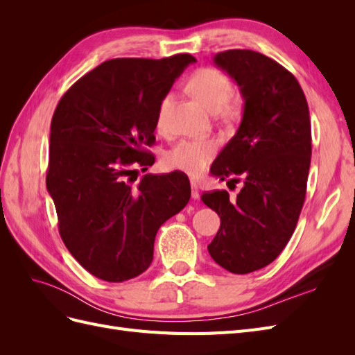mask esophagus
<instances>
[{
	"instance_id": "34e87169",
	"label": "esophagus",
	"mask_w": 355,
	"mask_h": 355,
	"mask_svg": "<svg viewBox=\"0 0 355 355\" xmlns=\"http://www.w3.org/2000/svg\"><path fill=\"white\" fill-rule=\"evenodd\" d=\"M191 189H192V192H191L192 198L198 200L200 198V187L196 184V182H191Z\"/></svg>"
}]
</instances>
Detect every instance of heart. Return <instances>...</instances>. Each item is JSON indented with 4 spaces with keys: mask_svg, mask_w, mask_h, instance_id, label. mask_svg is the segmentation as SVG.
Returning a JSON list of instances; mask_svg holds the SVG:
<instances>
[{
    "mask_svg": "<svg viewBox=\"0 0 355 355\" xmlns=\"http://www.w3.org/2000/svg\"><path fill=\"white\" fill-rule=\"evenodd\" d=\"M188 90L206 106L211 114L231 112L228 105L234 96V85L228 75L214 68H202L188 81ZM171 94L161 99L155 124L159 132H167ZM218 153L214 139H184L166 154L164 161L168 168L184 171L189 176L201 175Z\"/></svg>",
    "mask_w": 355,
    "mask_h": 355,
    "instance_id": "heart-1",
    "label": "heart"
}]
</instances>
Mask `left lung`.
<instances>
[{
  "instance_id": "obj_1",
  "label": "left lung",
  "mask_w": 355,
  "mask_h": 355,
  "mask_svg": "<svg viewBox=\"0 0 355 355\" xmlns=\"http://www.w3.org/2000/svg\"><path fill=\"white\" fill-rule=\"evenodd\" d=\"M213 62L237 83L244 108L210 171L228 184L241 178L243 188L235 200L225 189L201 196L220 218L207 249L227 271L249 274L275 261L296 228L311 164L309 110L293 73L262 53L227 50Z\"/></svg>"
}]
</instances>
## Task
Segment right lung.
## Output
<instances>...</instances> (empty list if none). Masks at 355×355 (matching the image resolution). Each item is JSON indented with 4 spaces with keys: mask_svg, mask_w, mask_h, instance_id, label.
<instances>
[{
    "mask_svg": "<svg viewBox=\"0 0 355 355\" xmlns=\"http://www.w3.org/2000/svg\"><path fill=\"white\" fill-rule=\"evenodd\" d=\"M194 62L191 55L106 60L53 114L46 184L60 237L101 280L120 283L146 271L157 231L191 198L184 175H145L132 185V173L154 164L144 146L155 142L158 105Z\"/></svg>",
    "mask_w": 355,
    "mask_h": 355,
    "instance_id": "add662e5",
    "label": "right lung"
}]
</instances>
